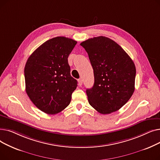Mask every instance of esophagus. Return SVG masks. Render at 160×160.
Segmentation results:
<instances>
[{
  "label": "esophagus",
  "instance_id": "obj_1",
  "mask_svg": "<svg viewBox=\"0 0 160 160\" xmlns=\"http://www.w3.org/2000/svg\"><path fill=\"white\" fill-rule=\"evenodd\" d=\"M78 85L80 86H81L82 85V82H83V80L82 78H80L78 80Z\"/></svg>",
  "mask_w": 160,
  "mask_h": 160
}]
</instances>
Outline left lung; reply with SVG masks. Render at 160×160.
I'll return each mask as SVG.
<instances>
[{"instance_id":"8db88e82","label":"left lung","mask_w":160,"mask_h":160,"mask_svg":"<svg viewBox=\"0 0 160 160\" xmlns=\"http://www.w3.org/2000/svg\"><path fill=\"white\" fill-rule=\"evenodd\" d=\"M93 67L95 82L86 93L89 104L102 114L119 110L135 90V64L112 39L98 36L82 42Z\"/></svg>"}]
</instances>
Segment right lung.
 Instances as JSON below:
<instances>
[{
    "label": "right lung",
    "instance_id": "obj_1",
    "mask_svg": "<svg viewBox=\"0 0 160 160\" xmlns=\"http://www.w3.org/2000/svg\"><path fill=\"white\" fill-rule=\"evenodd\" d=\"M77 43L65 37L50 39L30 56L25 65L27 93L45 113H60L71 102L78 82L71 76L68 57Z\"/></svg>",
    "mask_w": 160,
    "mask_h": 160
}]
</instances>
